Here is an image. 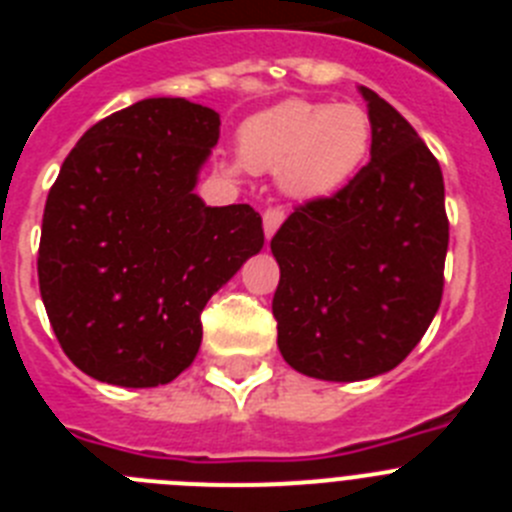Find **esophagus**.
Masks as SVG:
<instances>
[{
  "mask_svg": "<svg viewBox=\"0 0 512 512\" xmlns=\"http://www.w3.org/2000/svg\"><path fill=\"white\" fill-rule=\"evenodd\" d=\"M284 223V207H266L264 210V233L266 238L277 233L279 225Z\"/></svg>",
  "mask_w": 512,
  "mask_h": 512,
  "instance_id": "1",
  "label": "esophagus"
}]
</instances>
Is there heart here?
I'll return each mask as SVG.
<instances>
[{
  "mask_svg": "<svg viewBox=\"0 0 512 512\" xmlns=\"http://www.w3.org/2000/svg\"><path fill=\"white\" fill-rule=\"evenodd\" d=\"M369 143L372 120L359 104L292 97L243 122L238 156L248 171H277L289 197L320 200L348 184Z\"/></svg>",
  "mask_w": 512,
  "mask_h": 512,
  "instance_id": "b5f03b06",
  "label": "heart"
}]
</instances>
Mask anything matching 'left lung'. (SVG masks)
I'll list each match as a JSON object with an SVG mask.
<instances>
[{
	"mask_svg": "<svg viewBox=\"0 0 512 512\" xmlns=\"http://www.w3.org/2000/svg\"><path fill=\"white\" fill-rule=\"evenodd\" d=\"M372 161L330 197L295 207L271 238V312L284 361L328 382L390 372L418 346L443 295V174L405 117L361 87Z\"/></svg>",
	"mask_w": 512,
	"mask_h": 512,
	"instance_id": "1",
	"label": "left lung"
}]
</instances>
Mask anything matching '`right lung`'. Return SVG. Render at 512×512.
Returning a JSON list of instances; mask_svg holds the SVG:
<instances>
[{"label": "right lung", "mask_w": 512, "mask_h": 512, "mask_svg": "<svg viewBox=\"0 0 512 512\" xmlns=\"http://www.w3.org/2000/svg\"><path fill=\"white\" fill-rule=\"evenodd\" d=\"M220 115L135 102L81 135L43 212L38 282L63 354L117 387H158L200 351L202 310L264 246L251 205L207 207L197 174Z\"/></svg>", "instance_id": "add662e5"}]
</instances>
